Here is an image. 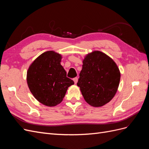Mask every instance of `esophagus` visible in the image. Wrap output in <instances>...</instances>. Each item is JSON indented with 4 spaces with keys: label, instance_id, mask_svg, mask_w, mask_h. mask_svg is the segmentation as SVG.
Wrapping results in <instances>:
<instances>
[{
    "label": "esophagus",
    "instance_id": "34e87169",
    "mask_svg": "<svg viewBox=\"0 0 149 149\" xmlns=\"http://www.w3.org/2000/svg\"><path fill=\"white\" fill-rule=\"evenodd\" d=\"M73 81H74V83L75 84H76L78 83V78H77V77H76V78H74V79H73Z\"/></svg>",
    "mask_w": 149,
    "mask_h": 149
}]
</instances>
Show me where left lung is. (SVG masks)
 I'll list each match as a JSON object with an SVG mask.
<instances>
[{
	"label": "left lung",
	"mask_w": 149,
	"mask_h": 149,
	"mask_svg": "<svg viewBox=\"0 0 149 149\" xmlns=\"http://www.w3.org/2000/svg\"><path fill=\"white\" fill-rule=\"evenodd\" d=\"M77 83L87 103L101 107L109 102L118 91L120 79L119 68L104 53L94 51L85 56Z\"/></svg>",
	"instance_id": "left-lung-1"
}]
</instances>
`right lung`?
<instances>
[{
    "label": "right lung",
    "instance_id": "1",
    "mask_svg": "<svg viewBox=\"0 0 149 149\" xmlns=\"http://www.w3.org/2000/svg\"><path fill=\"white\" fill-rule=\"evenodd\" d=\"M62 56L54 51H47L38 56L29 66L26 81L31 94L40 103L48 107L60 104L67 89L74 84L66 77L61 65Z\"/></svg>",
    "mask_w": 149,
    "mask_h": 149
}]
</instances>
